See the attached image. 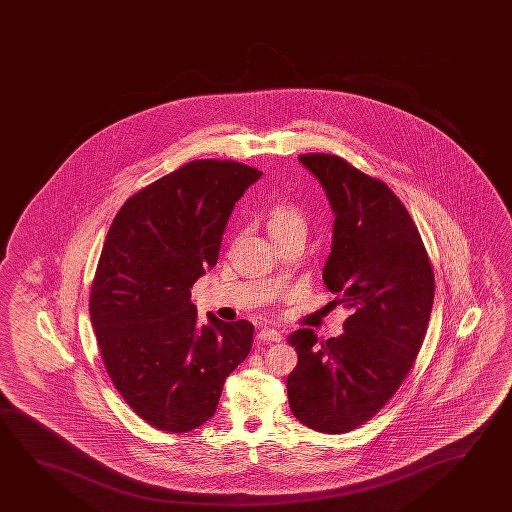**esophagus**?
Returning <instances> with one entry per match:
<instances>
[{
	"label": "esophagus",
	"mask_w": 512,
	"mask_h": 512,
	"mask_svg": "<svg viewBox=\"0 0 512 512\" xmlns=\"http://www.w3.org/2000/svg\"><path fill=\"white\" fill-rule=\"evenodd\" d=\"M257 338H259V341H264V343H278L282 340V334L278 333L276 329H262L257 334Z\"/></svg>",
	"instance_id": "34e87169"
}]
</instances>
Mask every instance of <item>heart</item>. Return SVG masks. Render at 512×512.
<instances>
[{
  "mask_svg": "<svg viewBox=\"0 0 512 512\" xmlns=\"http://www.w3.org/2000/svg\"><path fill=\"white\" fill-rule=\"evenodd\" d=\"M269 232H282L292 227H304L303 215L294 204L290 202H276L273 208L269 209Z\"/></svg>",
  "mask_w": 512,
  "mask_h": 512,
  "instance_id": "obj_1",
  "label": "heart"
}]
</instances>
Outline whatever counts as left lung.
Listing matches in <instances>:
<instances>
[{"mask_svg": "<svg viewBox=\"0 0 512 512\" xmlns=\"http://www.w3.org/2000/svg\"><path fill=\"white\" fill-rule=\"evenodd\" d=\"M333 208L324 283L349 319L338 338L313 329L289 336L297 366L287 378L292 414L340 435L370 421L393 398L421 350L435 296L428 252L393 190L340 156H299Z\"/></svg>", "mask_w": 512, "mask_h": 512, "instance_id": "8db88e82", "label": "left lung"}]
</instances>
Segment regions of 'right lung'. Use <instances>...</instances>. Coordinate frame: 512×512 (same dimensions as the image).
I'll return each mask as SVG.
<instances>
[{
	"mask_svg": "<svg viewBox=\"0 0 512 512\" xmlns=\"http://www.w3.org/2000/svg\"><path fill=\"white\" fill-rule=\"evenodd\" d=\"M262 172L193 160L126 200L112 220L89 315L112 384L156 430L186 433L215 415L225 378L250 354L248 320L197 322L193 283L216 266L232 209Z\"/></svg>",
	"mask_w": 512,
	"mask_h": 512,
	"instance_id": "1",
	"label": "right lung"
}]
</instances>
